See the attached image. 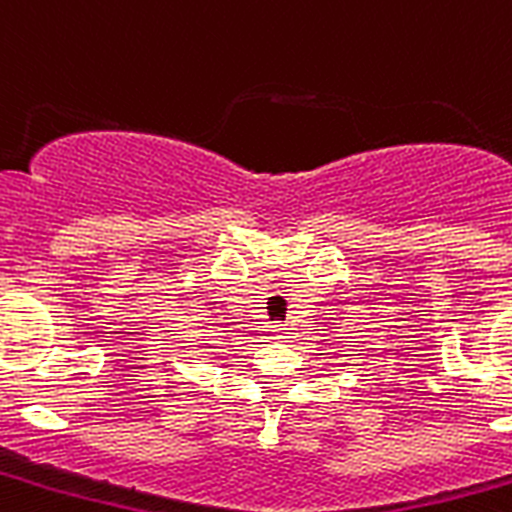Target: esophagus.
Wrapping results in <instances>:
<instances>
[{"label":"esophagus","instance_id":"obj_1","mask_svg":"<svg viewBox=\"0 0 512 512\" xmlns=\"http://www.w3.org/2000/svg\"><path fill=\"white\" fill-rule=\"evenodd\" d=\"M269 333H271V341H284V338H287V328H282V325H274Z\"/></svg>","mask_w":512,"mask_h":512}]
</instances>
